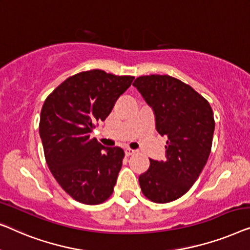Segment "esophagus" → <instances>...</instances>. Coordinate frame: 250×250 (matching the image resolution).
<instances>
[{
	"instance_id": "34e87169",
	"label": "esophagus",
	"mask_w": 250,
	"mask_h": 250,
	"mask_svg": "<svg viewBox=\"0 0 250 250\" xmlns=\"http://www.w3.org/2000/svg\"><path fill=\"white\" fill-rule=\"evenodd\" d=\"M125 153L126 156H130V155H132V154H135L136 150L135 149H131V148H125Z\"/></svg>"
}]
</instances>
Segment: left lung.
<instances>
[{
	"label": "left lung",
	"mask_w": 250,
	"mask_h": 250,
	"mask_svg": "<svg viewBox=\"0 0 250 250\" xmlns=\"http://www.w3.org/2000/svg\"><path fill=\"white\" fill-rule=\"evenodd\" d=\"M132 85L152 107L157 131L167 137V160H149L148 170L139 175L140 188L152 202L170 203L191 188L208 160L215 128L212 107L170 76H142Z\"/></svg>",
	"instance_id": "1"
}]
</instances>
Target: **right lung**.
<instances>
[{
	"mask_svg": "<svg viewBox=\"0 0 250 250\" xmlns=\"http://www.w3.org/2000/svg\"><path fill=\"white\" fill-rule=\"evenodd\" d=\"M135 77L90 70L69 77L44 102L40 136L45 159L66 194L87 205L101 204L113 192L124 149L89 138Z\"/></svg>",
	"mask_w": 250,
	"mask_h": 250,
	"instance_id": "obj_1",
	"label": "right lung"
}]
</instances>
